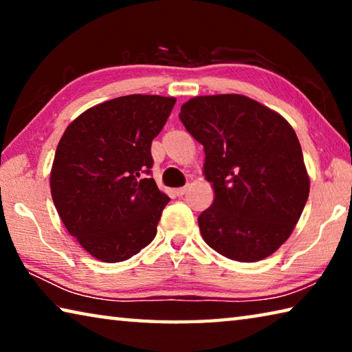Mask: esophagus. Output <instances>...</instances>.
I'll return each mask as SVG.
<instances>
[{"label": "esophagus", "mask_w": 352, "mask_h": 352, "mask_svg": "<svg viewBox=\"0 0 352 352\" xmlns=\"http://www.w3.org/2000/svg\"><path fill=\"white\" fill-rule=\"evenodd\" d=\"M188 188H189V184H186V186H183V188H177V189H175V194L178 195V197H182V195L186 194Z\"/></svg>", "instance_id": "esophagus-1"}]
</instances>
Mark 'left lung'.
Returning a JSON list of instances; mask_svg holds the SVG:
<instances>
[{"label":"left lung","mask_w":352,"mask_h":352,"mask_svg":"<svg viewBox=\"0 0 352 352\" xmlns=\"http://www.w3.org/2000/svg\"><path fill=\"white\" fill-rule=\"evenodd\" d=\"M180 121L205 148L212 205L199 216L204 241L225 258L256 262L289 239L309 197L300 141L285 119L241 94L197 96Z\"/></svg>","instance_id":"1"}]
</instances>
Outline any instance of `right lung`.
I'll list each match as a JSON object with an SVG mask.
<instances>
[{
    "mask_svg": "<svg viewBox=\"0 0 352 352\" xmlns=\"http://www.w3.org/2000/svg\"><path fill=\"white\" fill-rule=\"evenodd\" d=\"M175 98L129 94L83 111L65 130L51 170V194L68 233L102 262L147 247L169 197L152 174V140Z\"/></svg>",
    "mask_w": 352,
    "mask_h": 352,
    "instance_id": "obj_1",
    "label": "right lung"
}]
</instances>
